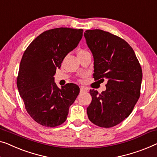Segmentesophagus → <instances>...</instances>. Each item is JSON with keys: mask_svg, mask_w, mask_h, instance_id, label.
<instances>
[{"mask_svg": "<svg viewBox=\"0 0 157 157\" xmlns=\"http://www.w3.org/2000/svg\"><path fill=\"white\" fill-rule=\"evenodd\" d=\"M87 89H86L85 86H80V92H87Z\"/></svg>", "mask_w": 157, "mask_h": 157, "instance_id": "obj_1", "label": "esophagus"}]
</instances>
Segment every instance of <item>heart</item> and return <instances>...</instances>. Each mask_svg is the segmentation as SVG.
Returning a JSON list of instances; mask_svg holds the SVG:
<instances>
[{"instance_id":"b5f03b06","label":"heart","mask_w":157,"mask_h":157,"mask_svg":"<svg viewBox=\"0 0 157 157\" xmlns=\"http://www.w3.org/2000/svg\"><path fill=\"white\" fill-rule=\"evenodd\" d=\"M89 53V52L86 50H85V49H80V50H79V51H78V55H79V54H85V53Z\"/></svg>"}]
</instances>
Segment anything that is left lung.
Returning a JSON list of instances; mask_svg holds the SVG:
<instances>
[{"label": "left lung", "mask_w": 157, "mask_h": 157, "mask_svg": "<svg viewBox=\"0 0 157 157\" xmlns=\"http://www.w3.org/2000/svg\"><path fill=\"white\" fill-rule=\"evenodd\" d=\"M84 35L94 57V78L108 79L104 92L90 90L88 118L99 127H113L130 116L138 101L141 65L132 48L121 37L101 29L86 30Z\"/></svg>", "instance_id": "left-lung-1"}]
</instances>
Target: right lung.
Here are the masks:
<instances>
[{"instance_id": "add662e5", "label": "right lung", "mask_w": 157, "mask_h": 157, "mask_svg": "<svg viewBox=\"0 0 157 157\" xmlns=\"http://www.w3.org/2000/svg\"><path fill=\"white\" fill-rule=\"evenodd\" d=\"M83 29L60 27L39 34L21 60L17 86L27 113L37 123L53 128L67 119L69 107L79 93L75 84L59 89L54 82L56 68L78 45Z\"/></svg>"}]
</instances>
